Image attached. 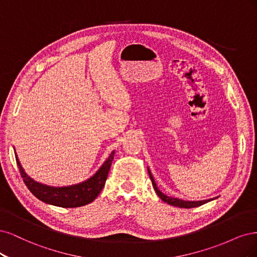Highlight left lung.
I'll return each instance as SVG.
<instances>
[{
  "instance_id": "8db88e82",
  "label": "left lung",
  "mask_w": 257,
  "mask_h": 257,
  "mask_svg": "<svg viewBox=\"0 0 257 257\" xmlns=\"http://www.w3.org/2000/svg\"><path fill=\"white\" fill-rule=\"evenodd\" d=\"M148 174H150V177H151V180H152V184H153V187L155 189L156 193L158 194V196L161 198V200L165 203H168L170 205H173V206H176V207H180V208H193V207H198L201 206L203 204H206L208 203L212 200H214V198H209V200H205V201H184V200H179V198H176V197H171V196H168L163 194L160 190L158 189V187H157L155 180H154V177L152 175L151 171L148 170Z\"/></svg>"
}]
</instances>
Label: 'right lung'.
<instances>
[{
	"mask_svg": "<svg viewBox=\"0 0 257 257\" xmlns=\"http://www.w3.org/2000/svg\"><path fill=\"white\" fill-rule=\"evenodd\" d=\"M114 154L115 152L113 151L109 158L104 161L100 169L92 177L86 179L83 183L68 187H50L39 184L24 172L17 154H16V161H17L24 184L38 200L47 204L64 207V208H73V207H81L92 203L100 193L104 187L107 174H109Z\"/></svg>",
	"mask_w": 257,
	"mask_h": 257,
	"instance_id": "right-lung-1",
	"label": "right lung"
}]
</instances>
